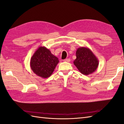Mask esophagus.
I'll return each mask as SVG.
<instances>
[{
	"label": "esophagus",
	"instance_id": "1",
	"mask_svg": "<svg viewBox=\"0 0 124 124\" xmlns=\"http://www.w3.org/2000/svg\"><path fill=\"white\" fill-rule=\"evenodd\" d=\"M64 62H70V59L69 58H68V59H64Z\"/></svg>",
	"mask_w": 124,
	"mask_h": 124
}]
</instances>
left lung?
Masks as SVG:
<instances>
[{
    "mask_svg": "<svg viewBox=\"0 0 124 124\" xmlns=\"http://www.w3.org/2000/svg\"><path fill=\"white\" fill-rule=\"evenodd\" d=\"M76 57L73 63L83 74L86 76L91 74L98 68V59L89 48L78 47L76 52Z\"/></svg>",
    "mask_w": 124,
    "mask_h": 124,
    "instance_id": "1",
    "label": "left lung"
}]
</instances>
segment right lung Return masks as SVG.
I'll return each mask as SVG.
<instances>
[{"label":"right lung","instance_id":"right-lung-1","mask_svg":"<svg viewBox=\"0 0 124 124\" xmlns=\"http://www.w3.org/2000/svg\"><path fill=\"white\" fill-rule=\"evenodd\" d=\"M59 62L58 58L44 46L38 48L31 59L30 66L32 71L42 78L50 77Z\"/></svg>","mask_w":124,"mask_h":124}]
</instances>
